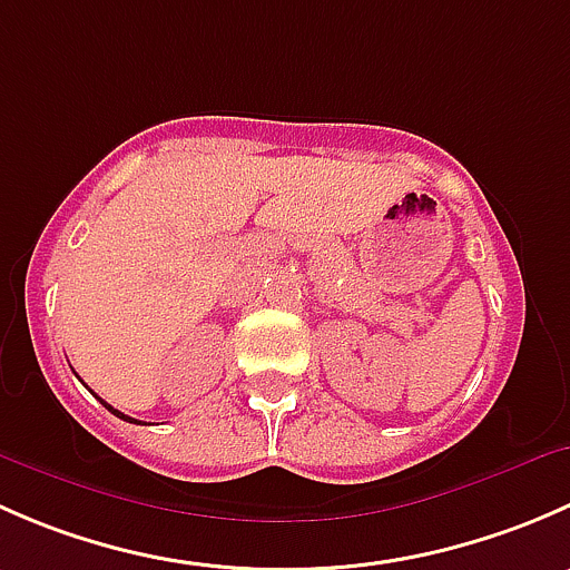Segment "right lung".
<instances>
[{
    "label": "right lung",
    "instance_id": "right-lung-1",
    "mask_svg": "<svg viewBox=\"0 0 570 570\" xmlns=\"http://www.w3.org/2000/svg\"><path fill=\"white\" fill-rule=\"evenodd\" d=\"M101 405H105V407H107V411H112V413H115V416H118V419H124V422H135V424H137V419H131V416H126V413L115 411V407H112V405H107V402H105V400H101Z\"/></svg>",
    "mask_w": 570,
    "mask_h": 570
}]
</instances>
